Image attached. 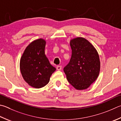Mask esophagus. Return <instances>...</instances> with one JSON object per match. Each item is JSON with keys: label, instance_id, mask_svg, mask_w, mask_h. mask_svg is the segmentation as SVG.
Listing matches in <instances>:
<instances>
[{"label": "esophagus", "instance_id": "1", "mask_svg": "<svg viewBox=\"0 0 121 121\" xmlns=\"http://www.w3.org/2000/svg\"><path fill=\"white\" fill-rule=\"evenodd\" d=\"M61 69H62V66H61V65H58V66L56 67L57 70H61Z\"/></svg>", "mask_w": 121, "mask_h": 121}]
</instances>
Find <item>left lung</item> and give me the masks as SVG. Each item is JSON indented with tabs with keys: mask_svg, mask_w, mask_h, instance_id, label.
<instances>
[{
	"mask_svg": "<svg viewBox=\"0 0 121 121\" xmlns=\"http://www.w3.org/2000/svg\"><path fill=\"white\" fill-rule=\"evenodd\" d=\"M72 54L63 70L69 82L77 90L88 88L97 79L100 71L99 57L95 47L85 38L70 40Z\"/></svg>",
	"mask_w": 121,
	"mask_h": 121,
	"instance_id": "1",
	"label": "left lung"
}]
</instances>
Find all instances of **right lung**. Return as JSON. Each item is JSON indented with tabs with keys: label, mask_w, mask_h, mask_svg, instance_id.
Instances as JSON below:
<instances>
[{
	"label": "right lung",
	"mask_w": 121,
	"mask_h": 121,
	"mask_svg": "<svg viewBox=\"0 0 121 121\" xmlns=\"http://www.w3.org/2000/svg\"><path fill=\"white\" fill-rule=\"evenodd\" d=\"M46 41L39 39L27 47L20 60V70L24 80L35 88L47 85L56 68L50 64L45 54Z\"/></svg>",
	"instance_id": "1"
}]
</instances>
